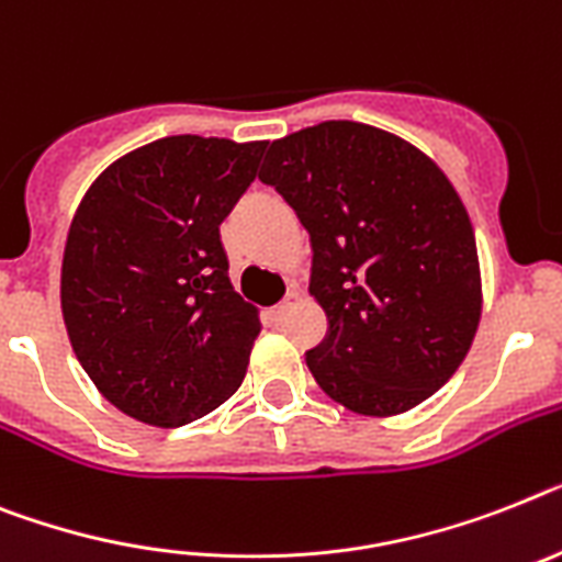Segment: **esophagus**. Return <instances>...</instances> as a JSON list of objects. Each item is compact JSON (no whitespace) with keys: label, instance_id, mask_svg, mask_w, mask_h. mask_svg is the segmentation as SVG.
Returning a JSON list of instances; mask_svg holds the SVG:
<instances>
[{"label":"esophagus","instance_id":"34e87169","mask_svg":"<svg viewBox=\"0 0 562 562\" xmlns=\"http://www.w3.org/2000/svg\"><path fill=\"white\" fill-rule=\"evenodd\" d=\"M296 303H300V294H296V291H289V294H285V300H282V303L271 311L273 323H282V319L289 317V311L294 308Z\"/></svg>","mask_w":562,"mask_h":562}]
</instances>
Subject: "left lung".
<instances>
[{
	"instance_id": "1",
	"label": "left lung",
	"mask_w": 562,
	"mask_h": 562,
	"mask_svg": "<svg viewBox=\"0 0 562 562\" xmlns=\"http://www.w3.org/2000/svg\"><path fill=\"white\" fill-rule=\"evenodd\" d=\"M259 179L308 231L328 317L305 351L319 389L385 417L449 383L477 331L480 266L446 173L389 131L331 120L271 143Z\"/></svg>"
}]
</instances>
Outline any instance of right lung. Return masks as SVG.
<instances>
[{
    "label": "right lung",
    "mask_w": 562,
    "mask_h": 562,
    "mask_svg": "<svg viewBox=\"0 0 562 562\" xmlns=\"http://www.w3.org/2000/svg\"><path fill=\"white\" fill-rule=\"evenodd\" d=\"M266 143L165 136L88 188L63 259L70 346L105 400L179 428L239 389L257 311L231 289L220 225Z\"/></svg>",
    "instance_id": "1"
}]
</instances>
